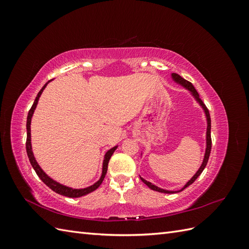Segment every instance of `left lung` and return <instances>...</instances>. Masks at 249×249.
Here are the masks:
<instances>
[{
    "label": "left lung",
    "mask_w": 249,
    "mask_h": 249,
    "mask_svg": "<svg viewBox=\"0 0 249 249\" xmlns=\"http://www.w3.org/2000/svg\"><path fill=\"white\" fill-rule=\"evenodd\" d=\"M171 78H172L173 81H175V82L177 83V84H179L180 86H183V87L186 88L187 90H189L191 95L194 97V100L199 104V106L202 108L203 112H205V115H206V118H207L206 152H205V156H203V160H202V163H201V165H200L199 169L196 171V173H195V175H194L189 180H188V182L185 184V186H184L183 188H180L179 190H166V189H162V188H160V187H158V186L152 184L150 182H148V180H146V179H144V178L140 177L142 182L144 183L148 188H150V189H152V190H155V191H158V192H162V193H178V192L183 191V190L185 189V188H187L188 186H190L192 183H194V180L196 179V178L200 176V173L203 171V169H205V167L207 166V163H208L209 157H210V153H211V147H212V140H211V118H210V114H209V110L207 109L206 105L202 103V101L200 100V97H199L198 92L196 91V90H195L194 86L191 84L190 82H188L187 80H185L184 78L180 77L179 74L175 73V72L171 73Z\"/></svg>",
    "instance_id": "left-lung-1"
}]
</instances>
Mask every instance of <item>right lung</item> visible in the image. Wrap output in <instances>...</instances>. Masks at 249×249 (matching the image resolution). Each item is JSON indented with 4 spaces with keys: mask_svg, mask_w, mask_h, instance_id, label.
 <instances>
[{
    "mask_svg": "<svg viewBox=\"0 0 249 249\" xmlns=\"http://www.w3.org/2000/svg\"><path fill=\"white\" fill-rule=\"evenodd\" d=\"M52 80H50L46 85H44L41 89L40 91L38 92V94H37L36 99L32 105L31 109H30L29 113H28V117H27V142H26V149H27V155H28V158L30 160V163H31L32 167L34 168L35 172L37 173V176L39 177V178L42 180V182L46 184L49 188H51V189L60 194V195H63V196H67V197H72V198H76V197H81V196H84V195L88 194V193H91L93 192L94 190H96L97 188L100 187V185L103 183V180L105 178V177H106V173H107V170H108V163H109V160L111 156L113 155V153L115 152V149L117 148V145L110 148L108 152L105 154L104 156V161H103V169H102V176L100 178V179L97 180L96 183H94L93 185L89 186V187H86V188H83V189H73V188H71V187H67L65 185H62L60 184L58 182H56L55 179H53L52 178H50L46 172H44L41 167L38 165V163H37V161L35 160V157L33 155V152H32V144H31V119H32V116H33V113L36 109V106L37 104H38V100L39 97L43 91V89L47 87V85L49 84V83L51 82Z\"/></svg>",
    "mask_w": 249,
    "mask_h": 249,
    "instance_id": "1",
    "label": "right lung"
}]
</instances>
